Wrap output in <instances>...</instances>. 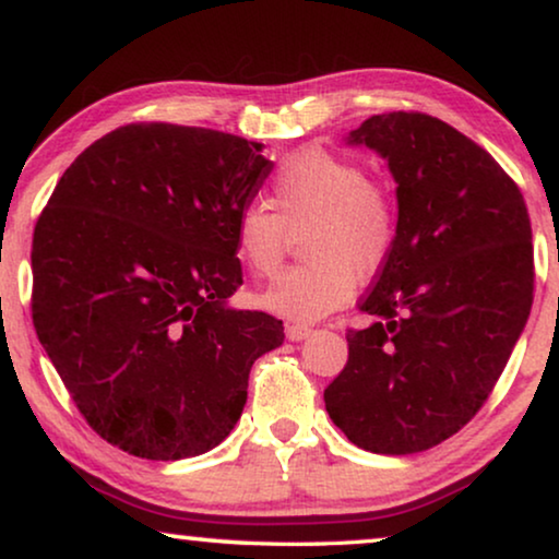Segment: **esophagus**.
Listing matches in <instances>:
<instances>
[{"label":"esophagus","instance_id":"esophagus-1","mask_svg":"<svg viewBox=\"0 0 559 559\" xmlns=\"http://www.w3.org/2000/svg\"><path fill=\"white\" fill-rule=\"evenodd\" d=\"M286 336H288V342H304V340H309V336H311V329L304 326V324H288Z\"/></svg>","mask_w":559,"mask_h":559}]
</instances>
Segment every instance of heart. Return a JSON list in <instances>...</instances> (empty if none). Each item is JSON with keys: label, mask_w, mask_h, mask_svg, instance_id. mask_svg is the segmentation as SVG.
Listing matches in <instances>:
<instances>
[{"label": "heart", "mask_w": 559, "mask_h": 559, "mask_svg": "<svg viewBox=\"0 0 559 559\" xmlns=\"http://www.w3.org/2000/svg\"><path fill=\"white\" fill-rule=\"evenodd\" d=\"M273 212L248 202L233 227L235 253L255 276L281 269L290 230H306L309 263L288 269L258 296V304L290 321H317L344 306L357 278H372L390 258L397 215L390 194L359 164L309 146L281 164Z\"/></svg>", "instance_id": "heart-1"}]
</instances>
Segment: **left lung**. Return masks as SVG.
<instances>
[{
    "mask_svg": "<svg viewBox=\"0 0 559 559\" xmlns=\"http://www.w3.org/2000/svg\"><path fill=\"white\" fill-rule=\"evenodd\" d=\"M388 162L397 235L324 390L329 418L372 453L428 451L466 426L504 372L532 309V225L497 159L426 114L349 131Z\"/></svg>",
    "mask_w": 559,
    "mask_h": 559,
    "instance_id": "8db88e82",
    "label": "left lung"
}]
</instances>
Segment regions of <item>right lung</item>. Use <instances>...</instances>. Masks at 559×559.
Listing matches in <instances>:
<instances>
[{
    "label": "right lung",
    "mask_w": 559,
    "mask_h": 559,
    "mask_svg": "<svg viewBox=\"0 0 559 559\" xmlns=\"http://www.w3.org/2000/svg\"><path fill=\"white\" fill-rule=\"evenodd\" d=\"M273 162L263 144L131 123L66 169L35 225L37 340L96 433L148 461L230 436L250 367L283 324L227 304L242 283L233 227Z\"/></svg>",
    "instance_id": "obj_1"
}]
</instances>
